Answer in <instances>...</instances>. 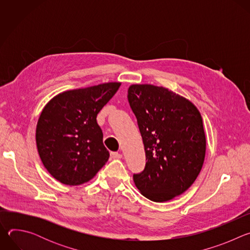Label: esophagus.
I'll return each mask as SVG.
<instances>
[{
	"label": "esophagus",
	"mask_w": 250,
	"mask_h": 250,
	"mask_svg": "<svg viewBox=\"0 0 250 250\" xmlns=\"http://www.w3.org/2000/svg\"><path fill=\"white\" fill-rule=\"evenodd\" d=\"M111 157L113 159H121L123 157V155L121 153H118V152H111Z\"/></svg>",
	"instance_id": "34e87169"
}]
</instances>
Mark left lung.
I'll list each match as a JSON object with an SVG mask.
<instances>
[{"label": "left lung", "instance_id": "obj_1", "mask_svg": "<svg viewBox=\"0 0 250 250\" xmlns=\"http://www.w3.org/2000/svg\"><path fill=\"white\" fill-rule=\"evenodd\" d=\"M127 93L147 160L133 182L146 198L170 201L192 186L203 167L202 116L192 102L164 87L133 84Z\"/></svg>", "mask_w": 250, "mask_h": 250}]
</instances>
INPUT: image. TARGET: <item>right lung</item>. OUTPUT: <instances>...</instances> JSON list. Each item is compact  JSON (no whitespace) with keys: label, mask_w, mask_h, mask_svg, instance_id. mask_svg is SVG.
<instances>
[{"label":"right lung","mask_w":250,"mask_h":250,"mask_svg":"<svg viewBox=\"0 0 250 250\" xmlns=\"http://www.w3.org/2000/svg\"><path fill=\"white\" fill-rule=\"evenodd\" d=\"M122 83L109 82L62 92L43 108L35 131L40 157L64 185L90 181L109 160L97 115Z\"/></svg>","instance_id":"obj_1"}]
</instances>
